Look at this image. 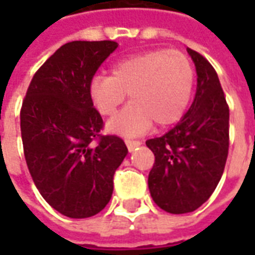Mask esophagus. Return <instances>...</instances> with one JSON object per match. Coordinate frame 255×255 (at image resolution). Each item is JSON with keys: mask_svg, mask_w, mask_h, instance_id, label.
<instances>
[{"mask_svg": "<svg viewBox=\"0 0 255 255\" xmlns=\"http://www.w3.org/2000/svg\"><path fill=\"white\" fill-rule=\"evenodd\" d=\"M126 144H127L128 150H129V151H132L135 147L140 146V144H142V142H140V140H132V139H126Z\"/></svg>", "mask_w": 255, "mask_h": 255, "instance_id": "1", "label": "esophagus"}]
</instances>
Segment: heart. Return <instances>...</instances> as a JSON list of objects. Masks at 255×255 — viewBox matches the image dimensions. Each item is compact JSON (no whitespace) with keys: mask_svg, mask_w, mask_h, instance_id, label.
<instances>
[{"mask_svg":"<svg viewBox=\"0 0 255 255\" xmlns=\"http://www.w3.org/2000/svg\"><path fill=\"white\" fill-rule=\"evenodd\" d=\"M195 72L191 60L177 50H151L123 58L111 76H95L90 98L102 116H113L129 95V105L113 117L108 128L123 136L143 133L155 122L165 127L184 115L191 100Z\"/></svg>","mask_w":255,"mask_h":255,"instance_id":"heart-1","label":"heart"}]
</instances>
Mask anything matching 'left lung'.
<instances>
[{
  "label": "left lung",
  "instance_id": "obj_1",
  "mask_svg": "<svg viewBox=\"0 0 255 255\" xmlns=\"http://www.w3.org/2000/svg\"><path fill=\"white\" fill-rule=\"evenodd\" d=\"M197 69V93L188 112L171 131L146 140L154 153L149 173L151 198L168 213L197 210L224 172L230 147V108L212 64L187 49Z\"/></svg>",
  "mask_w": 255,
  "mask_h": 255
}]
</instances>
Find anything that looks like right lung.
<instances>
[{
  "label": "right lung",
  "mask_w": 255,
  "mask_h": 255,
  "mask_svg": "<svg viewBox=\"0 0 255 255\" xmlns=\"http://www.w3.org/2000/svg\"><path fill=\"white\" fill-rule=\"evenodd\" d=\"M116 49L113 41L63 45L35 72L20 111L31 177L45 201L71 219L105 208L128 153L122 138L101 135L104 122L90 98L97 69Z\"/></svg>",
  "instance_id": "obj_1"
}]
</instances>
